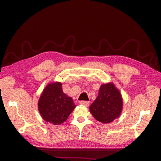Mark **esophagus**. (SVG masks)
Instances as JSON below:
<instances>
[{"label": "esophagus", "instance_id": "34e87169", "mask_svg": "<svg viewBox=\"0 0 161 161\" xmlns=\"http://www.w3.org/2000/svg\"><path fill=\"white\" fill-rule=\"evenodd\" d=\"M80 104L81 105L85 106V107H88V106H89V102H87V101H80Z\"/></svg>", "mask_w": 161, "mask_h": 161}]
</instances>
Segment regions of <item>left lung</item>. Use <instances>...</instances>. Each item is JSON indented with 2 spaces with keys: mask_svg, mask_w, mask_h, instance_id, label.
Instances as JSON below:
<instances>
[{
  "mask_svg": "<svg viewBox=\"0 0 161 161\" xmlns=\"http://www.w3.org/2000/svg\"><path fill=\"white\" fill-rule=\"evenodd\" d=\"M122 104V97L119 90L113 83H108L102 84L97 97L89 109L97 121L107 124L119 117Z\"/></svg>",
  "mask_w": 161,
  "mask_h": 161,
  "instance_id": "1",
  "label": "left lung"
}]
</instances>
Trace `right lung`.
I'll list each match as a JSON object with an SVG mask.
<instances>
[{
	"instance_id": "add662e5",
	"label": "right lung",
	"mask_w": 161,
	"mask_h": 161,
	"mask_svg": "<svg viewBox=\"0 0 161 161\" xmlns=\"http://www.w3.org/2000/svg\"><path fill=\"white\" fill-rule=\"evenodd\" d=\"M61 83L47 84L38 102L41 115L47 122L54 125L62 124L76 107L73 99L65 94Z\"/></svg>"
}]
</instances>
